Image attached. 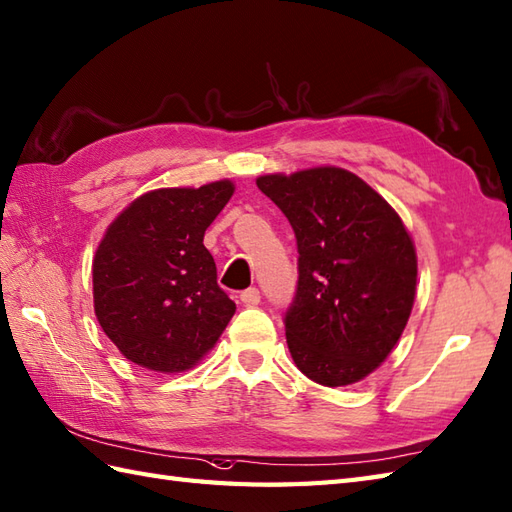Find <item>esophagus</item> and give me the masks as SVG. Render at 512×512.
<instances>
[{
	"label": "esophagus",
	"instance_id": "obj_1",
	"mask_svg": "<svg viewBox=\"0 0 512 512\" xmlns=\"http://www.w3.org/2000/svg\"><path fill=\"white\" fill-rule=\"evenodd\" d=\"M240 301H242L246 307H255V305L261 301L259 290H257V288H248V290H244V292L240 294Z\"/></svg>",
	"mask_w": 512,
	"mask_h": 512
}]
</instances>
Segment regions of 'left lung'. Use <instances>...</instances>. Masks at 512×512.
I'll return each instance as SVG.
<instances>
[{
	"label": "left lung",
	"instance_id": "obj_1",
	"mask_svg": "<svg viewBox=\"0 0 512 512\" xmlns=\"http://www.w3.org/2000/svg\"><path fill=\"white\" fill-rule=\"evenodd\" d=\"M264 192L290 220L299 285L285 338L299 371L320 386H349L395 349L417 294V251L399 213L336 165L264 174Z\"/></svg>",
	"mask_w": 512,
	"mask_h": 512
}]
</instances>
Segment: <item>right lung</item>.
<instances>
[{
  "label": "right lung",
  "instance_id": "right-lung-1",
  "mask_svg": "<svg viewBox=\"0 0 512 512\" xmlns=\"http://www.w3.org/2000/svg\"><path fill=\"white\" fill-rule=\"evenodd\" d=\"M233 192L229 178L152 189L109 224L93 257V307L126 360L183 373L227 329L235 303L202 240Z\"/></svg>",
  "mask_w": 512,
  "mask_h": 512
}]
</instances>
